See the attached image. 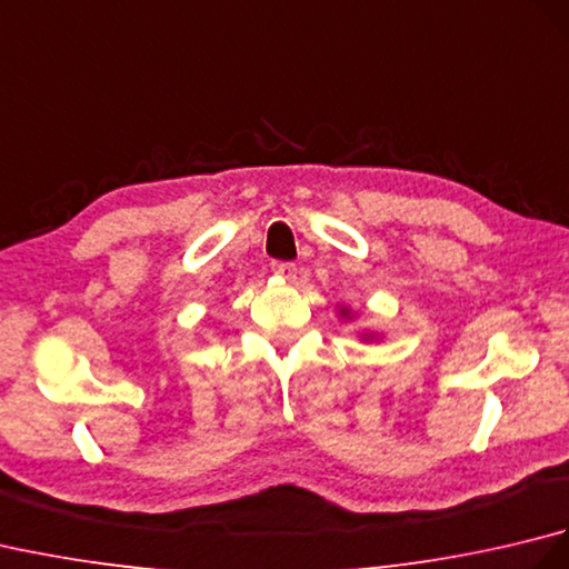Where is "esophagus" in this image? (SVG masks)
<instances>
[{"instance_id": "obj_1", "label": "esophagus", "mask_w": 569, "mask_h": 569, "mask_svg": "<svg viewBox=\"0 0 569 569\" xmlns=\"http://www.w3.org/2000/svg\"><path fill=\"white\" fill-rule=\"evenodd\" d=\"M271 271L276 276L286 278V281H293V278H296V263H291V261H273L271 263Z\"/></svg>"}]
</instances>
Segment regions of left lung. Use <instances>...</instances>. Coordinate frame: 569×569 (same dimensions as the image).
<instances>
[{
  "label": "left lung",
  "instance_id": "left-lung-1",
  "mask_svg": "<svg viewBox=\"0 0 569 569\" xmlns=\"http://www.w3.org/2000/svg\"><path fill=\"white\" fill-rule=\"evenodd\" d=\"M342 316H347V312H345V310H342Z\"/></svg>",
  "mask_w": 569,
  "mask_h": 569
}]
</instances>
